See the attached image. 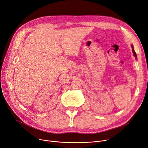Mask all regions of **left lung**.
Returning a JSON list of instances; mask_svg holds the SVG:
<instances>
[{
	"mask_svg": "<svg viewBox=\"0 0 148 148\" xmlns=\"http://www.w3.org/2000/svg\"><path fill=\"white\" fill-rule=\"evenodd\" d=\"M131 48H132V51H133V55L134 56V57L136 58V59H137V54H136V52H135V51H134V47H133V45H131Z\"/></svg>",
	"mask_w": 148,
	"mask_h": 148,
	"instance_id": "8db88e82",
	"label": "left lung"
}]
</instances>
